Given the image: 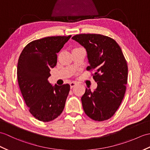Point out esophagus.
<instances>
[{
  "label": "esophagus",
  "mask_w": 150,
  "mask_h": 150,
  "mask_svg": "<svg viewBox=\"0 0 150 150\" xmlns=\"http://www.w3.org/2000/svg\"><path fill=\"white\" fill-rule=\"evenodd\" d=\"M69 85H70L71 89H72L73 88H74V87H75L76 85V83L74 82H71L70 83H69Z\"/></svg>",
  "instance_id": "34e87169"
}]
</instances>
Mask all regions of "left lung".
<instances>
[{"mask_svg": "<svg viewBox=\"0 0 150 150\" xmlns=\"http://www.w3.org/2000/svg\"><path fill=\"white\" fill-rule=\"evenodd\" d=\"M84 47L97 88L86 89L81 100L83 109L91 119L109 120L120 106L126 91L128 66L119 45L112 38L97 34H80L72 38Z\"/></svg>", "mask_w": 150, "mask_h": 150, "instance_id": "1", "label": "left lung"}]
</instances>
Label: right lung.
<instances>
[{"label": "right lung", "mask_w": 150, "mask_h": 150, "mask_svg": "<svg viewBox=\"0 0 150 150\" xmlns=\"http://www.w3.org/2000/svg\"><path fill=\"white\" fill-rule=\"evenodd\" d=\"M71 35L50 36L31 41L24 47L17 66L20 91L29 111L39 121H53L63 110L70 86H52L48 79L57 64V53Z\"/></svg>", "instance_id": "obj_1"}]
</instances>
